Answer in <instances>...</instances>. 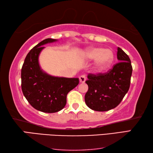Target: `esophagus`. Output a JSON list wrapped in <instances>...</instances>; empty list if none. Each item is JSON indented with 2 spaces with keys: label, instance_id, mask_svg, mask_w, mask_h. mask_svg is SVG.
Instances as JSON below:
<instances>
[{
  "label": "esophagus",
  "instance_id": "esophagus-1",
  "mask_svg": "<svg viewBox=\"0 0 153 153\" xmlns=\"http://www.w3.org/2000/svg\"><path fill=\"white\" fill-rule=\"evenodd\" d=\"M86 80V77L85 75H82L81 76H79V82L81 83H84Z\"/></svg>",
  "mask_w": 153,
  "mask_h": 153
}]
</instances>
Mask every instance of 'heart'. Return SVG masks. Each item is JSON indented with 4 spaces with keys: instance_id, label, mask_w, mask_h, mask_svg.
Returning <instances> with one entry per match:
<instances>
[{
    "instance_id": "heart-1",
    "label": "heart",
    "mask_w": 153,
    "mask_h": 153,
    "mask_svg": "<svg viewBox=\"0 0 153 153\" xmlns=\"http://www.w3.org/2000/svg\"><path fill=\"white\" fill-rule=\"evenodd\" d=\"M85 56L88 59H97L95 70L98 72L107 69L114 61V54L112 51L100 47L89 49L85 53Z\"/></svg>"
}]
</instances>
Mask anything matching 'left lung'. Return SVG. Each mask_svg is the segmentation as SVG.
<instances>
[{
  "label": "left lung",
  "mask_w": 153,
  "mask_h": 153,
  "mask_svg": "<svg viewBox=\"0 0 153 153\" xmlns=\"http://www.w3.org/2000/svg\"><path fill=\"white\" fill-rule=\"evenodd\" d=\"M117 56L120 62L107 73L88 75L85 102L92 110L107 111L115 108L128 92L132 74L130 59L120 47Z\"/></svg>",
  "instance_id": "8db88e82"
}]
</instances>
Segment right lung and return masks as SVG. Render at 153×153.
Instances as JSON below:
<instances>
[{"label": "right lung", "mask_w": 153, "mask_h": 153, "mask_svg": "<svg viewBox=\"0 0 153 153\" xmlns=\"http://www.w3.org/2000/svg\"><path fill=\"white\" fill-rule=\"evenodd\" d=\"M56 40L47 38L28 53L22 68V90L28 102L36 110L56 113L65 107L67 95L79 84L78 78L49 76L40 69L38 56L44 45Z\"/></svg>", "instance_id": "add662e5"}]
</instances>
